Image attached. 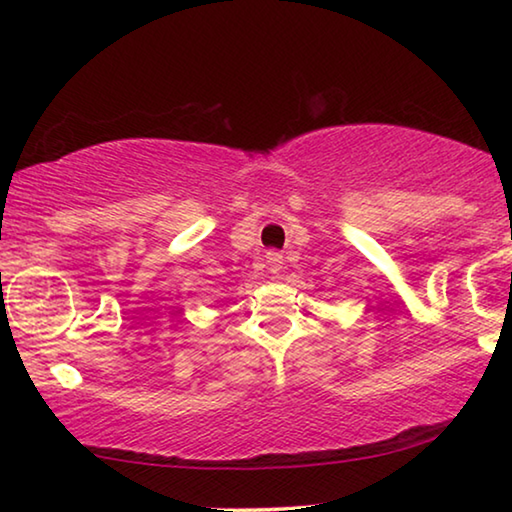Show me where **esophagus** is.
<instances>
[{
    "instance_id": "34e87169",
    "label": "esophagus",
    "mask_w": 512,
    "mask_h": 512,
    "mask_svg": "<svg viewBox=\"0 0 512 512\" xmlns=\"http://www.w3.org/2000/svg\"><path fill=\"white\" fill-rule=\"evenodd\" d=\"M266 264L271 273H280L282 268V255L280 253H266Z\"/></svg>"
}]
</instances>
